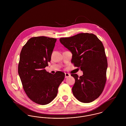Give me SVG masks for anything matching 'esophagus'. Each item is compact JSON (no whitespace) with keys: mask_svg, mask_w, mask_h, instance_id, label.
Returning <instances> with one entry per match:
<instances>
[{"mask_svg":"<svg viewBox=\"0 0 126 126\" xmlns=\"http://www.w3.org/2000/svg\"><path fill=\"white\" fill-rule=\"evenodd\" d=\"M70 76L71 75L69 73H65V78H67Z\"/></svg>","mask_w":126,"mask_h":126,"instance_id":"1","label":"esophagus"}]
</instances>
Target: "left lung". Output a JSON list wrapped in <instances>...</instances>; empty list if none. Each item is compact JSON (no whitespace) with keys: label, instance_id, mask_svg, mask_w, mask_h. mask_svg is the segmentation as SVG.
Listing matches in <instances>:
<instances>
[{"label":"left lung","instance_id":"8db88e82","mask_svg":"<svg viewBox=\"0 0 126 126\" xmlns=\"http://www.w3.org/2000/svg\"><path fill=\"white\" fill-rule=\"evenodd\" d=\"M60 41L72 52L74 66L83 72L80 77L71 75L75 79L73 95L82 102L94 101L101 94L106 82L108 63L102 43L95 35L89 33L61 38Z\"/></svg>","mask_w":126,"mask_h":126}]
</instances>
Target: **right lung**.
Here are the masks:
<instances>
[{
	"label": "right lung",
	"instance_id": "right-lung-1",
	"mask_svg": "<svg viewBox=\"0 0 126 126\" xmlns=\"http://www.w3.org/2000/svg\"><path fill=\"white\" fill-rule=\"evenodd\" d=\"M56 39L45 36L30 38L23 46L20 55L18 72L23 89L32 102L46 105L53 100L65 74H55L45 68L51 60Z\"/></svg>",
	"mask_w": 126,
	"mask_h": 126
}]
</instances>
